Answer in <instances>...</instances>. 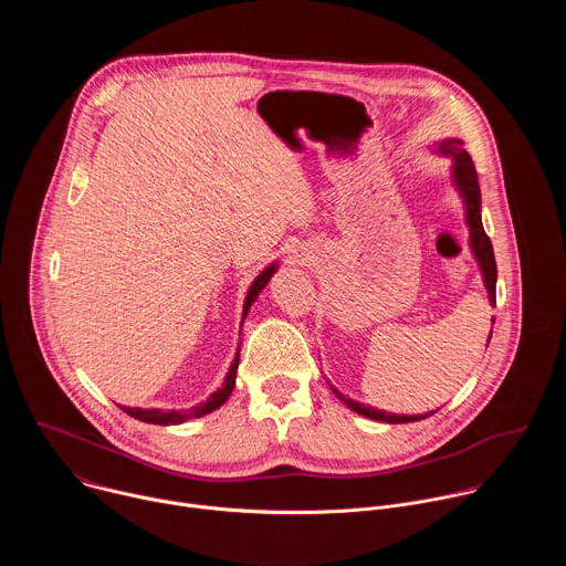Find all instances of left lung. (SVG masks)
Instances as JSON below:
<instances>
[{
    "label": "left lung",
    "instance_id": "1",
    "mask_svg": "<svg viewBox=\"0 0 566 566\" xmlns=\"http://www.w3.org/2000/svg\"><path fill=\"white\" fill-rule=\"evenodd\" d=\"M434 151L441 154V156H448L452 160L450 166V179H452V186L454 190L459 192L461 201H463V217H465V226H468V241H470V251H472V258L476 260V266L481 271V280H483V286H486V293H489V302L495 306V286H497V264H495V253H493V244L491 239L486 234V230H483V223H481V190H479V181H476V170L472 166V158L470 154L463 149V140L459 138H443L441 143L434 145ZM493 334V332H491ZM489 343H491V336H489ZM489 347V345H486ZM329 382V380H327ZM332 391L345 402V406L356 412V415H363L367 419H374V421H385V423H415V421H421V419H428L432 417L437 410L428 412V415H391V412H385V410H376L371 406H365V402H358L345 394H340L332 382H329Z\"/></svg>",
    "mask_w": 566,
    "mask_h": 566
}]
</instances>
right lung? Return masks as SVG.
Listing matches in <instances>:
<instances>
[{
  "label": "right lung",
  "mask_w": 566,
  "mask_h": 566,
  "mask_svg": "<svg viewBox=\"0 0 566 566\" xmlns=\"http://www.w3.org/2000/svg\"><path fill=\"white\" fill-rule=\"evenodd\" d=\"M275 271H277V262L269 264V266L253 280V284L249 286V293H247V300H244V311H241V325H244V319H247V315H249V308L253 306V302L258 300V295L264 291V286L269 284V280L273 277ZM241 325H239V329H241ZM237 367H239V349H237V354H234V358H232V363H230V367H228V374H226V378H223V385H221L217 391H212L206 400L197 402V406H192V408H186V410H158V408H147V410H143V408H127V406H118V408H120L125 415H129V417L143 421V423H154V426H179V423H186V421H190V419H201V417L214 412L217 408H221L223 402L228 400V396L232 394V387H234Z\"/></svg>",
  "instance_id": "1"
}]
</instances>
